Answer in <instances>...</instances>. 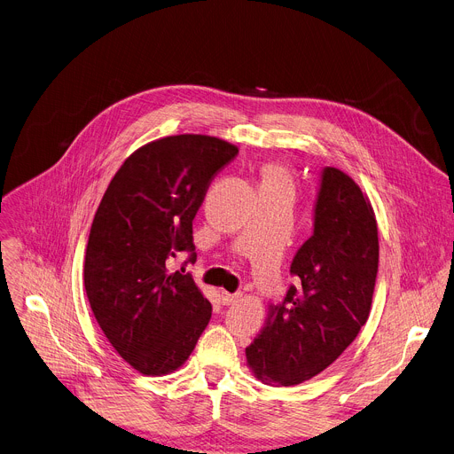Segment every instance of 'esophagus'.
I'll list each match as a JSON object with an SVG mask.
<instances>
[{"mask_svg": "<svg viewBox=\"0 0 454 454\" xmlns=\"http://www.w3.org/2000/svg\"><path fill=\"white\" fill-rule=\"evenodd\" d=\"M240 299V295H233V294H228V292H221V302L224 304V306H230V304H235L237 301Z\"/></svg>", "mask_w": 454, "mask_h": 454, "instance_id": "obj_1", "label": "esophagus"}]
</instances>
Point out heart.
I'll return each instance as SVG.
<instances>
[{
	"instance_id": "1",
	"label": "heart",
	"mask_w": 454,
	"mask_h": 454,
	"mask_svg": "<svg viewBox=\"0 0 454 454\" xmlns=\"http://www.w3.org/2000/svg\"><path fill=\"white\" fill-rule=\"evenodd\" d=\"M262 183L290 184V176L280 162H266L262 167Z\"/></svg>"
}]
</instances>
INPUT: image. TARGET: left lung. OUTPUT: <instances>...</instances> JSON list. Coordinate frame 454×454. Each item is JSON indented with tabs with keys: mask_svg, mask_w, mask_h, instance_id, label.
Returning a JSON list of instances; mask_svg holds the SVG:
<instances>
[{
	"mask_svg": "<svg viewBox=\"0 0 454 454\" xmlns=\"http://www.w3.org/2000/svg\"><path fill=\"white\" fill-rule=\"evenodd\" d=\"M290 271L299 278L270 306L246 362L262 384H302L332 365L367 322L379 271L373 206L342 170L322 172L313 235Z\"/></svg>",
	"mask_w": 454,
	"mask_h": 454,
	"instance_id": "left-lung-1",
	"label": "left lung"
}]
</instances>
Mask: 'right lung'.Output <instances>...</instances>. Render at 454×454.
I'll return each instance as SVG.
<instances>
[{
    "mask_svg": "<svg viewBox=\"0 0 454 454\" xmlns=\"http://www.w3.org/2000/svg\"><path fill=\"white\" fill-rule=\"evenodd\" d=\"M239 153L224 139L181 134L130 153L89 235L85 292L114 349L146 377L177 371L212 317L192 275L167 261L193 254L192 223L212 179Z\"/></svg>",
    "mask_w": 454,
    "mask_h": 454,
    "instance_id": "1",
    "label": "right lung"
}]
</instances>
